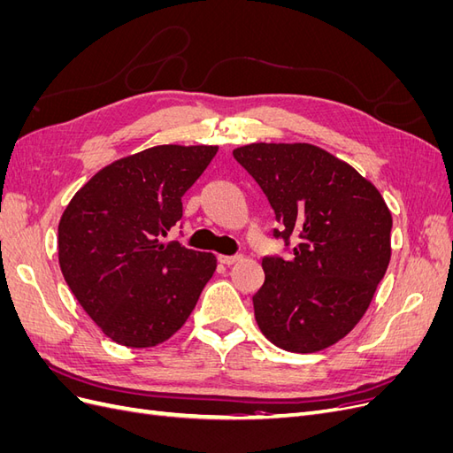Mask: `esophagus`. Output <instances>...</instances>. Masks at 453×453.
Masks as SVG:
<instances>
[{"mask_svg": "<svg viewBox=\"0 0 453 453\" xmlns=\"http://www.w3.org/2000/svg\"><path fill=\"white\" fill-rule=\"evenodd\" d=\"M219 260H221L223 265L230 266V265H236L238 260H242V255H219Z\"/></svg>", "mask_w": 453, "mask_h": 453, "instance_id": "esophagus-1", "label": "esophagus"}]
</instances>
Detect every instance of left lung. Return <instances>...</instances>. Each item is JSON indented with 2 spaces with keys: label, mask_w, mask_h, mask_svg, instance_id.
Returning <instances> with one entry per match:
<instances>
[{
  "label": "left lung",
  "mask_w": 453,
  "mask_h": 453,
  "mask_svg": "<svg viewBox=\"0 0 453 453\" xmlns=\"http://www.w3.org/2000/svg\"><path fill=\"white\" fill-rule=\"evenodd\" d=\"M232 155L263 188L293 257H265L255 319L278 348L313 353L353 331L391 258L393 219L380 190L311 143H250Z\"/></svg>",
  "instance_id": "8db88e82"
}]
</instances>
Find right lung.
<instances>
[{
  "label": "right lung",
  "instance_id": "obj_1",
  "mask_svg": "<svg viewBox=\"0 0 453 453\" xmlns=\"http://www.w3.org/2000/svg\"><path fill=\"white\" fill-rule=\"evenodd\" d=\"M217 145H157L102 168L58 225L65 283L102 333L127 348H153L193 313L213 276V253L162 238L183 217V195Z\"/></svg>",
  "mask_w": 453,
  "mask_h": 453
}]
</instances>
